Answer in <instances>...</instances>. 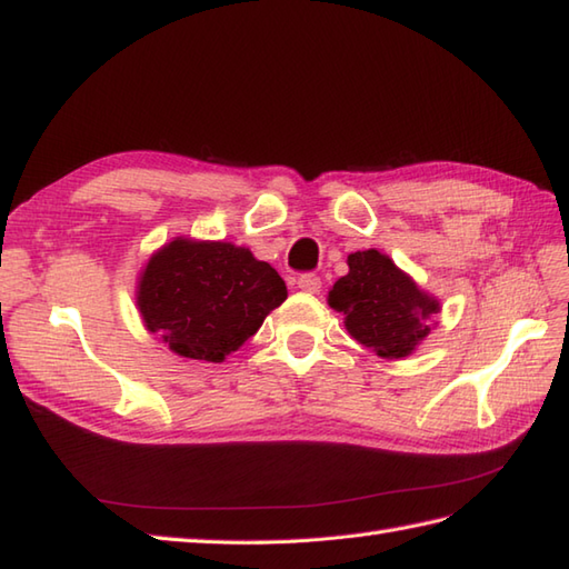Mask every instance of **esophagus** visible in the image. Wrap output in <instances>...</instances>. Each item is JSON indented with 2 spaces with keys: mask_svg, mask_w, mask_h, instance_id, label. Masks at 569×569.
Returning a JSON list of instances; mask_svg holds the SVG:
<instances>
[{
  "mask_svg": "<svg viewBox=\"0 0 569 569\" xmlns=\"http://www.w3.org/2000/svg\"><path fill=\"white\" fill-rule=\"evenodd\" d=\"M298 288H300V291H306V293H320L322 281L316 273H306V276L298 278Z\"/></svg>",
  "mask_w": 569,
  "mask_h": 569,
  "instance_id": "34e87169",
  "label": "esophagus"
}]
</instances>
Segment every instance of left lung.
<instances>
[{
    "label": "left lung",
    "instance_id": "1",
    "mask_svg": "<svg viewBox=\"0 0 569 569\" xmlns=\"http://www.w3.org/2000/svg\"><path fill=\"white\" fill-rule=\"evenodd\" d=\"M347 266L349 273L328 293L330 308L345 316L347 332L381 359L413 355L438 325L440 300L379 249L349 253Z\"/></svg>",
    "mask_w": 569,
    "mask_h": 569
}]
</instances>
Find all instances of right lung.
Masks as SVG:
<instances>
[{
	"label": "right lung",
	"mask_w": 569,
	"mask_h": 569,
	"mask_svg": "<svg viewBox=\"0 0 569 569\" xmlns=\"http://www.w3.org/2000/svg\"><path fill=\"white\" fill-rule=\"evenodd\" d=\"M288 298L283 278L232 241L176 237L137 281L143 328L173 355L220 365Z\"/></svg>",
	"instance_id": "right-lung-1"
}]
</instances>
